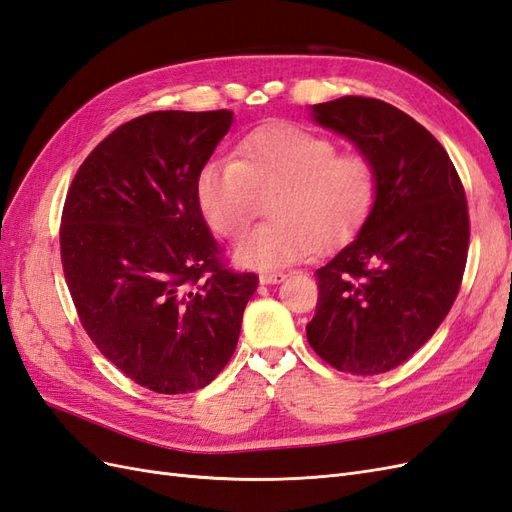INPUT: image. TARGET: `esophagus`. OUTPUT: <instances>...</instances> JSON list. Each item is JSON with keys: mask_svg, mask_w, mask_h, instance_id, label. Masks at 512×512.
Instances as JSON below:
<instances>
[{"mask_svg": "<svg viewBox=\"0 0 512 512\" xmlns=\"http://www.w3.org/2000/svg\"><path fill=\"white\" fill-rule=\"evenodd\" d=\"M285 279H287V274H283V272H264V274H259V283L261 285H279Z\"/></svg>", "mask_w": 512, "mask_h": 512, "instance_id": "obj_1", "label": "esophagus"}]
</instances>
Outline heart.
Masks as SVG:
<instances>
[{"label":"heart","mask_w":512,"mask_h":512,"mask_svg":"<svg viewBox=\"0 0 512 512\" xmlns=\"http://www.w3.org/2000/svg\"><path fill=\"white\" fill-rule=\"evenodd\" d=\"M377 191L375 167L362 154L294 124L257 128L240 143V160L214 158L197 175V203L223 238H238L270 203L274 223L233 248L244 268L276 270L343 242L367 218Z\"/></svg>","instance_id":"1"}]
</instances>
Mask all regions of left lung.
Listing matches in <instances>:
<instances>
[{"instance_id":"left-lung-1","label":"left lung","mask_w":512,"mask_h":512,"mask_svg":"<svg viewBox=\"0 0 512 512\" xmlns=\"http://www.w3.org/2000/svg\"><path fill=\"white\" fill-rule=\"evenodd\" d=\"M311 118L371 160L377 191L358 236L315 272L306 339L334 369L386 373L433 337L459 294L470 244L463 184L442 143L384 100L343 96L313 105Z\"/></svg>"}]
</instances>
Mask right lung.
<instances>
[{"label":"right lung","instance_id":"right-lung-1","mask_svg":"<svg viewBox=\"0 0 512 512\" xmlns=\"http://www.w3.org/2000/svg\"><path fill=\"white\" fill-rule=\"evenodd\" d=\"M233 113L154 111L115 128L72 180L60 229L72 302L100 354L160 394L208 386L259 279L225 270L197 175Z\"/></svg>","mask_w":512,"mask_h":512}]
</instances>
